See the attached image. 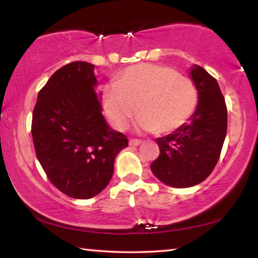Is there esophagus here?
<instances>
[{
  "label": "esophagus",
  "mask_w": 258,
  "mask_h": 258,
  "mask_svg": "<svg viewBox=\"0 0 258 258\" xmlns=\"http://www.w3.org/2000/svg\"><path fill=\"white\" fill-rule=\"evenodd\" d=\"M142 141L139 139H130V146H139L141 145Z\"/></svg>",
  "instance_id": "obj_1"
}]
</instances>
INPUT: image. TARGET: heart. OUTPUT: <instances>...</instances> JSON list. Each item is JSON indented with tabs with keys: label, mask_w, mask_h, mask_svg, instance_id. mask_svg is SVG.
I'll list each match as a JSON object with an SVG mask.
<instances>
[{
	"label": "heart",
	"mask_w": 258,
	"mask_h": 258,
	"mask_svg": "<svg viewBox=\"0 0 258 258\" xmlns=\"http://www.w3.org/2000/svg\"><path fill=\"white\" fill-rule=\"evenodd\" d=\"M198 101L196 83L165 64H135L103 91L104 112L116 128L125 130L138 111L139 127L158 134L186 124Z\"/></svg>",
	"instance_id": "b5f03b06"
}]
</instances>
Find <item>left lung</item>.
<instances>
[{
    "label": "left lung",
    "instance_id": "left-lung-1",
    "mask_svg": "<svg viewBox=\"0 0 258 258\" xmlns=\"http://www.w3.org/2000/svg\"><path fill=\"white\" fill-rule=\"evenodd\" d=\"M199 102L189 123L156 140L159 157L151 164L156 177L174 187H189L209 176L220 158L228 128V110L217 81L203 67L190 71Z\"/></svg>",
    "mask_w": 258,
    "mask_h": 258
}]
</instances>
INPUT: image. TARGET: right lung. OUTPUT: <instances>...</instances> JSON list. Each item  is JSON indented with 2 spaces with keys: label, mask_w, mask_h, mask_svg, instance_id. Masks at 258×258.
Here are the masks:
<instances>
[{
  "label": "right lung",
  "mask_w": 258,
  "mask_h": 258,
  "mask_svg": "<svg viewBox=\"0 0 258 258\" xmlns=\"http://www.w3.org/2000/svg\"><path fill=\"white\" fill-rule=\"evenodd\" d=\"M94 64L74 61L58 69L37 95L32 135L37 159L62 194L89 199L108 185L126 135L109 128L94 90Z\"/></svg>",
  "instance_id": "right-lung-1"
}]
</instances>
